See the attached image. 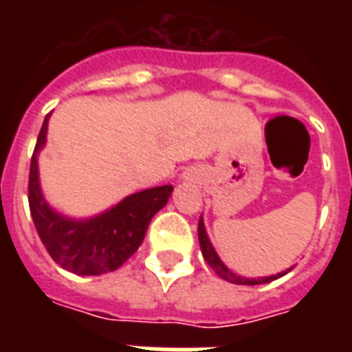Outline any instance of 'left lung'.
<instances>
[{"instance_id": "obj_1", "label": "left lung", "mask_w": 352, "mask_h": 352, "mask_svg": "<svg viewBox=\"0 0 352 352\" xmlns=\"http://www.w3.org/2000/svg\"><path fill=\"white\" fill-rule=\"evenodd\" d=\"M197 232H199V243H201V250H203V256L206 259L212 270H215V274L219 276V278L226 279V281H230V283L235 285H261V283H268V281H274V279L281 278L283 274H278V276H268V278H259V279H248V278H243V276H235L232 272L230 268H226V265L219 259L217 256V252L214 250V246L210 243L208 235H206V230H204V223H203V217L199 219V226H197Z\"/></svg>"}]
</instances>
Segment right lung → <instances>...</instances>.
Returning <instances> with one entry per match:
<instances>
[{"instance_id": "right-lung-1", "label": "right lung", "mask_w": 352, "mask_h": 352, "mask_svg": "<svg viewBox=\"0 0 352 352\" xmlns=\"http://www.w3.org/2000/svg\"><path fill=\"white\" fill-rule=\"evenodd\" d=\"M47 118L36 140L29 171V208L36 232L49 256L69 272L80 276L113 272L137 252L149 221L168 203L173 186L166 184L133 193L95 219H65L47 206L38 182L36 157L45 144Z\"/></svg>"}]
</instances>
